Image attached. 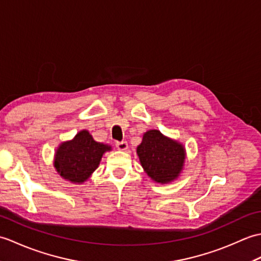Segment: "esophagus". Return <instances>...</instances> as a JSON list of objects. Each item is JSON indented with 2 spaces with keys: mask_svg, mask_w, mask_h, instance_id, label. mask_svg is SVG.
<instances>
[{
  "mask_svg": "<svg viewBox=\"0 0 261 261\" xmlns=\"http://www.w3.org/2000/svg\"><path fill=\"white\" fill-rule=\"evenodd\" d=\"M116 147L119 150H126L128 148V144H127V142H117L116 143Z\"/></svg>",
  "mask_w": 261,
  "mask_h": 261,
  "instance_id": "esophagus-1",
  "label": "esophagus"
}]
</instances>
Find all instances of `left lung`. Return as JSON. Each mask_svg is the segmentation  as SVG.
I'll return each instance as SVG.
<instances>
[{
  "label": "left lung",
  "instance_id": "left-lung-1",
  "mask_svg": "<svg viewBox=\"0 0 261 261\" xmlns=\"http://www.w3.org/2000/svg\"><path fill=\"white\" fill-rule=\"evenodd\" d=\"M136 153L146 174L160 184L171 183L183 171L187 152L182 143L167 137L158 129L144 133Z\"/></svg>",
  "mask_w": 261,
  "mask_h": 261
}]
</instances>
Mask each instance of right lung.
Instances as JSON below:
<instances>
[{
  "label": "right lung",
  "mask_w": 261,
  "mask_h": 261,
  "mask_svg": "<svg viewBox=\"0 0 261 261\" xmlns=\"http://www.w3.org/2000/svg\"><path fill=\"white\" fill-rule=\"evenodd\" d=\"M111 150V145L96 142L88 130L83 129L72 140L62 142L58 146L54 166L63 179L83 184L99 166L102 155Z\"/></svg>",
  "instance_id": "1"
}]
</instances>
